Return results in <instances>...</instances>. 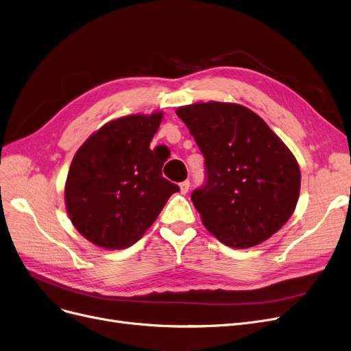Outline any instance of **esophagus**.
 Returning a JSON list of instances; mask_svg holds the SVG:
<instances>
[{"label":"esophagus","mask_w":351,"mask_h":351,"mask_svg":"<svg viewBox=\"0 0 351 351\" xmlns=\"http://www.w3.org/2000/svg\"><path fill=\"white\" fill-rule=\"evenodd\" d=\"M180 186V192L182 193H188L189 192V186H191V182L189 180H184V182H182V184L179 185Z\"/></svg>","instance_id":"34e87169"}]
</instances>
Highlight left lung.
Segmentation results:
<instances>
[{
  "mask_svg": "<svg viewBox=\"0 0 351 351\" xmlns=\"http://www.w3.org/2000/svg\"><path fill=\"white\" fill-rule=\"evenodd\" d=\"M176 114L205 158V184L192 192L206 230L232 248L280 231L295 209L301 173L284 142L252 110L235 103H195Z\"/></svg>",
  "mask_w": 351,
  "mask_h": 351,
  "instance_id": "obj_1",
  "label": "left lung"
}]
</instances>
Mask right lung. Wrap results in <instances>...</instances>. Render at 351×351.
<instances>
[{
    "label": "right lung",
    "mask_w": 351,
    "mask_h": 351,
    "mask_svg": "<svg viewBox=\"0 0 351 351\" xmlns=\"http://www.w3.org/2000/svg\"><path fill=\"white\" fill-rule=\"evenodd\" d=\"M162 112L109 121L74 155L66 180V208L86 239L106 250L138 242L179 186L162 176L150 150Z\"/></svg>",
    "instance_id": "1"
}]
</instances>
